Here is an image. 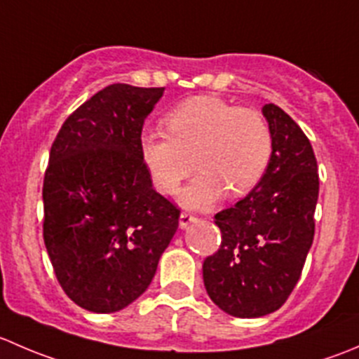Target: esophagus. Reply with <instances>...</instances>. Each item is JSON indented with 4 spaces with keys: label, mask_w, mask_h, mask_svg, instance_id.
<instances>
[{
    "label": "esophagus",
    "mask_w": 359,
    "mask_h": 359,
    "mask_svg": "<svg viewBox=\"0 0 359 359\" xmlns=\"http://www.w3.org/2000/svg\"><path fill=\"white\" fill-rule=\"evenodd\" d=\"M194 220H196V217H194L193 213H189V212H182V213H180L179 224H180V227H187V226H189L191 222H194Z\"/></svg>",
    "instance_id": "1"
}]
</instances>
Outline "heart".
Masks as SVG:
<instances>
[{"instance_id":"heart-1","label":"heart","mask_w":359,"mask_h":359,"mask_svg":"<svg viewBox=\"0 0 359 359\" xmlns=\"http://www.w3.org/2000/svg\"><path fill=\"white\" fill-rule=\"evenodd\" d=\"M165 125L168 135L147 132L140 137V154L154 187L165 196L194 172L195 159L201 173L180 194L184 205L208 206L226 191L245 196L269 168L273 133L259 111L200 95L173 107Z\"/></svg>"}]
</instances>
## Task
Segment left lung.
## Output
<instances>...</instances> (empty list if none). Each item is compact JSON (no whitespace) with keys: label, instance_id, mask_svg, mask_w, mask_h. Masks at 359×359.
Here are the masks:
<instances>
[{"label":"left lung","instance_id":"1","mask_svg":"<svg viewBox=\"0 0 359 359\" xmlns=\"http://www.w3.org/2000/svg\"><path fill=\"white\" fill-rule=\"evenodd\" d=\"M273 156L259 186L215 215L220 247L203 262L210 299L227 314L280 309L302 274L314 238L320 175L313 146L281 107L266 104Z\"/></svg>","mask_w":359,"mask_h":359}]
</instances>
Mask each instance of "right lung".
<instances>
[{"mask_svg":"<svg viewBox=\"0 0 359 359\" xmlns=\"http://www.w3.org/2000/svg\"><path fill=\"white\" fill-rule=\"evenodd\" d=\"M165 88L114 83L67 116L43 180V240L74 304L116 313L142 295L179 227L140 154L144 119Z\"/></svg>","mask_w":359,"mask_h":359,"instance_id":"1","label":"right lung"}]
</instances>
